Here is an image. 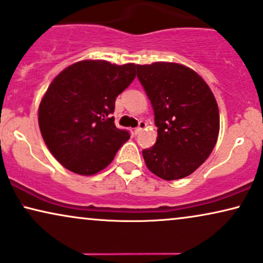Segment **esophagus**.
<instances>
[{
    "label": "esophagus",
    "instance_id": "34e87169",
    "mask_svg": "<svg viewBox=\"0 0 263 263\" xmlns=\"http://www.w3.org/2000/svg\"><path fill=\"white\" fill-rule=\"evenodd\" d=\"M145 127H146V123H145V122H144V121H140V122H139V125H138V128H135V130H134L135 135L140 134V133H141L142 129H144Z\"/></svg>",
    "mask_w": 263,
    "mask_h": 263
}]
</instances>
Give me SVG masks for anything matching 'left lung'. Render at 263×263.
I'll list each match as a JSON object with an SVG mask.
<instances>
[{
    "label": "left lung",
    "mask_w": 263,
    "mask_h": 263,
    "mask_svg": "<svg viewBox=\"0 0 263 263\" xmlns=\"http://www.w3.org/2000/svg\"><path fill=\"white\" fill-rule=\"evenodd\" d=\"M136 74L158 128L156 144L142 151L146 165L163 180L183 179L216 145L220 114L213 91L196 71L181 64L136 65Z\"/></svg>",
    "instance_id": "1"
}]
</instances>
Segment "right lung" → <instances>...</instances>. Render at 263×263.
<instances>
[{"label":"right lung","mask_w":263,"mask_h":263,"mask_svg":"<svg viewBox=\"0 0 263 263\" xmlns=\"http://www.w3.org/2000/svg\"><path fill=\"white\" fill-rule=\"evenodd\" d=\"M135 64L82 60L54 78L39 107L47 147L65 168L80 175L105 169L130 138L115 125L116 98L135 78Z\"/></svg>","instance_id":"obj_1"}]
</instances>
